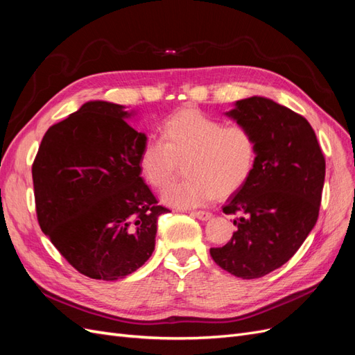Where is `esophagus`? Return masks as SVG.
<instances>
[{
  "mask_svg": "<svg viewBox=\"0 0 355 355\" xmlns=\"http://www.w3.org/2000/svg\"><path fill=\"white\" fill-rule=\"evenodd\" d=\"M191 214H192V216H196L197 219H200V220H209L211 218V213L210 211H202V210L192 211Z\"/></svg>",
  "mask_w": 355,
  "mask_h": 355,
  "instance_id": "1",
  "label": "esophagus"
}]
</instances>
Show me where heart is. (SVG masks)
<instances>
[{
    "label": "heart",
    "mask_w": 355,
    "mask_h": 355,
    "mask_svg": "<svg viewBox=\"0 0 355 355\" xmlns=\"http://www.w3.org/2000/svg\"><path fill=\"white\" fill-rule=\"evenodd\" d=\"M161 139H149L139 154V170L161 189L185 161V179L163 192V201L179 209L200 207L228 197L250 179L256 164V139L249 127L227 124L198 110L185 108L161 124Z\"/></svg>",
    "instance_id": "1"
}]
</instances>
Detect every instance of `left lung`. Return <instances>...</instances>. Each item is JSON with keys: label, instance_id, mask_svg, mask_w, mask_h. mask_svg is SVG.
Returning a JSON list of instances; mask_svg holds the SVG:
<instances>
[{"label": "left lung", "instance_id": "left-lung-1", "mask_svg": "<svg viewBox=\"0 0 355 355\" xmlns=\"http://www.w3.org/2000/svg\"><path fill=\"white\" fill-rule=\"evenodd\" d=\"M227 115L250 128L257 155L250 179L223 206L240 214L237 231L210 254L222 270L252 280L284 265L313 231L326 159L305 118L271 99L237 101Z\"/></svg>", "mask_w": 355, "mask_h": 355}]
</instances>
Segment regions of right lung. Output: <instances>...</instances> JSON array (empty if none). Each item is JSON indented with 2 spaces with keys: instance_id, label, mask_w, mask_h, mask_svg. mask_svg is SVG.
I'll use <instances>...</instances> for the list:
<instances>
[{
  "instance_id": "right-lung-1",
  "label": "right lung",
  "mask_w": 355,
  "mask_h": 355,
  "mask_svg": "<svg viewBox=\"0 0 355 355\" xmlns=\"http://www.w3.org/2000/svg\"><path fill=\"white\" fill-rule=\"evenodd\" d=\"M123 105L84 103L51 125L32 164L38 223L78 272L114 282L141 268L155 247L158 206L141 178L144 133Z\"/></svg>"
}]
</instances>
